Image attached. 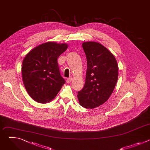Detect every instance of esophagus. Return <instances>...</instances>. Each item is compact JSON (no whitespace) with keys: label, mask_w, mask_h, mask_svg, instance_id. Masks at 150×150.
I'll list each match as a JSON object with an SVG mask.
<instances>
[{"label":"esophagus","mask_w":150,"mask_h":150,"mask_svg":"<svg viewBox=\"0 0 150 150\" xmlns=\"http://www.w3.org/2000/svg\"><path fill=\"white\" fill-rule=\"evenodd\" d=\"M72 81V77H69V78H68L67 79V83H69V82H71Z\"/></svg>","instance_id":"obj_1"}]
</instances>
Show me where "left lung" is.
Returning a JSON list of instances; mask_svg holds the SVG:
<instances>
[{
  "mask_svg": "<svg viewBox=\"0 0 150 150\" xmlns=\"http://www.w3.org/2000/svg\"><path fill=\"white\" fill-rule=\"evenodd\" d=\"M87 57V69L85 83L78 92L79 104L93 109L108 101L118 79V65L114 55L97 42L82 43Z\"/></svg>",
  "mask_w": 150,
  "mask_h": 150,
  "instance_id": "1",
  "label": "left lung"
}]
</instances>
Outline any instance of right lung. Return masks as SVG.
<instances>
[{
  "label": "right lung",
  "instance_id": "add662e5",
  "mask_svg": "<svg viewBox=\"0 0 150 150\" xmlns=\"http://www.w3.org/2000/svg\"><path fill=\"white\" fill-rule=\"evenodd\" d=\"M68 47L67 43L49 41L34 47L25 56L22 65L23 83L36 102H50L65 83L60 74L57 58Z\"/></svg>",
  "mask_w": 150,
  "mask_h": 150
}]
</instances>
